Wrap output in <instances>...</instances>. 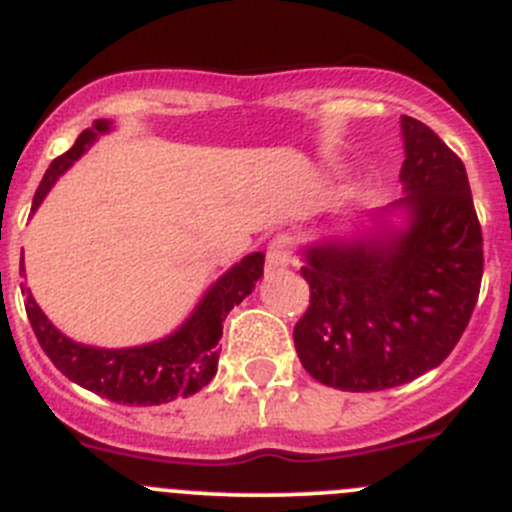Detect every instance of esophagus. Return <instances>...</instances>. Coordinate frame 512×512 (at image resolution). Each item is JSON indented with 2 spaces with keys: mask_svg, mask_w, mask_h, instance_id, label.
Returning <instances> with one entry per match:
<instances>
[{
  "mask_svg": "<svg viewBox=\"0 0 512 512\" xmlns=\"http://www.w3.org/2000/svg\"><path fill=\"white\" fill-rule=\"evenodd\" d=\"M291 256H294V241H291V236H276L269 243V251H266V264H269V269H281V266L291 264Z\"/></svg>",
  "mask_w": 512,
  "mask_h": 512,
  "instance_id": "esophagus-1",
  "label": "esophagus"
}]
</instances>
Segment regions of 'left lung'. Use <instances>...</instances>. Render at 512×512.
<instances>
[{
    "label": "left lung",
    "mask_w": 512,
    "mask_h": 512,
    "mask_svg": "<svg viewBox=\"0 0 512 512\" xmlns=\"http://www.w3.org/2000/svg\"><path fill=\"white\" fill-rule=\"evenodd\" d=\"M405 196L304 248L311 304L294 326L301 364L344 392L399 387L440 367L470 321L483 231L462 160L402 115Z\"/></svg>",
    "instance_id": "left-lung-1"
}]
</instances>
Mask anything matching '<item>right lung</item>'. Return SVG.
<instances>
[{
  "mask_svg": "<svg viewBox=\"0 0 512 512\" xmlns=\"http://www.w3.org/2000/svg\"><path fill=\"white\" fill-rule=\"evenodd\" d=\"M110 130H113L110 120H95L92 128L82 130L67 153L52 160L34 193L32 213L40 208L57 178L67 173L75 160H80L97 143V138ZM19 274L24 276V259L19 261ZM261 276H264V253H248L208 286L206 294L198 299L178 329H173L168 337L138 347L107 349L75 342L47 319L27 286H24V309L40 347L70 382L118 405L150 407L201 392L211 382L218 369V339L223 334V319L233 306L241 304L256 289Z\"/></svg>",
  "mask_w": 512,
  "mask_h": 512,
  "instance_id": "right-lung-1",
  "label": "right lung"
}]
</instances>
